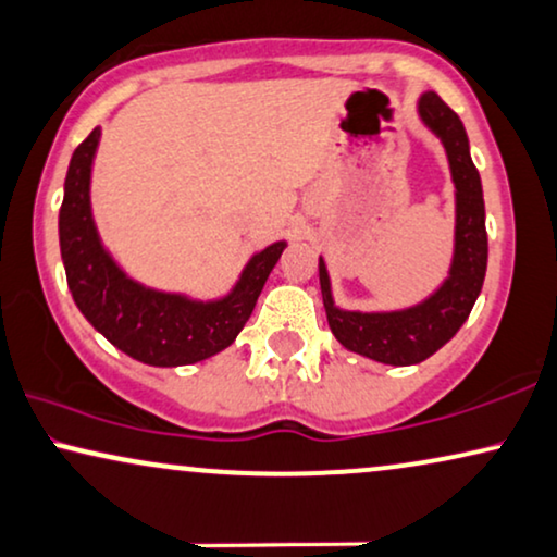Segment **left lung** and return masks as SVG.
Returning <instances> with one entry per match:
<instances>
[{"mask_svg":"<svg viewBox=\"0 0 557 557\" xmlns=\"http://www.w3.org/2000/svg\"><path fill=\"white\" fill-rule=\"evenodd\" d=\"M420 112L422 120L443 137L447 158H450L455 189H458V227H455V261L450 278L424 305L407 309V312H341V309L332 307L330 278L324 263L320 261L322 301L332 335L348 350L388 366L422 363L463 327L481 294L488 261L481 176L471 161V153H468L463 122L435 91L424 94Z\"/></svg>","mask_w":557,"mask_h":557,"instance_id":"8db88e82","label":"left lung"}]
</instances>
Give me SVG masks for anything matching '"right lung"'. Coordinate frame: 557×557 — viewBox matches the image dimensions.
<instances>
[{"label": "right lung", "mask_w": 557, "mask_h": 557, "mask_svg": "<svg viewBox=\"0 0 557 557\" xmlns=\"http://www.w3.org/2000/svg\"><path fill=\"white\" fill-rule=\"evenodd\" d=\"M97 143L99 127H94L71 156L58 212L61 256L76 307L114 348L148 366H189L227 348L250 320L286 243H273L258 252L235 292L212 305L143 288L110 261L94 230L89 173Z\"/></svg>", "instance_id": "add662e5"}]
</instances>
